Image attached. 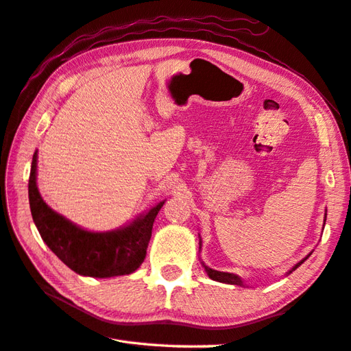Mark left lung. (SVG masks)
I'll return each mask as SVG.
<instances>
[{"label": "left lung", "instance_id": "left-lung-1", "mask_svg": "<svg viewBox=\"0 0 351 351\" xmlns=\"http://www.w3.org/2000/svg\"><path fill=\"white\" fill-rule=\"evenodd\" d=\"M326 216H327V213H326ZM324 226H326V219H324ZM199 247H201V241H199ZM310 254H311V253H310ZM310 254H307V256H305L304 259L299 261V263H298L295 267H293L291 270L287 271V275H290L291 271H295L299 265H301L302 263H305V261L308 259ZM202 267H204V270H206V273L208 275V278H210V279H213V281L224 282V284H232V285H241V287H245L244 281H242V279H241L238 275H233V273H227V271H218V270H213V269H210V267H207V265L204 264V263H202Z\"/></svg>", "mask_w": 351, "mask_h": 351}]
</instances>
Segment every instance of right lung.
Instances as JSON below:
<instances>
[{
  "instance_id": "add662e5",
  "label": "right lung",
  "mask_w": 351,
  "mask_h": 351,
  "mask_svg": "<svg viewBox=\"0 0 351 351\" xmlns=\"http://www.w3.org/2000/svg\"><path fill=\"white\" fill-rule=\"evenodd\" d=\"M36 161L38 152L32 159L29 204L38 232L50 250L81 276L112 278L135 271L147 253L155 218L165 201L117 230H86L44 202L36 186Z\"/></svg>"
}]
</instances>
